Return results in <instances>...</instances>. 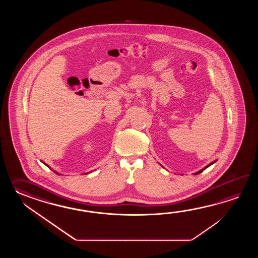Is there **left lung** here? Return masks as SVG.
Listing matches in <instances>:
<instances>
[{"label":"left lung","mask_w":258,"mask_h":258,"mask_svg":"<svg viewBox=\"0 0 258 258\" xmlns=\"http://www.w3.org/2000/svg\"><path fill=\"white\" fill-rule=\"evenodd\" d=\"M215 162H216V160H215V161H212L211 163H209V164L208 165V166H206V167H205V168H203L202 170H198V172H196V173H194V174H195V175H197V174H199L200 172H202V171H203V170H206L207 168H209V166H211V165L214 164Z\"/></svg>","instance_id":"8db88e82"}]
</instances>
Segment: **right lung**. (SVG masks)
<instances>
[{
    "instance_id": "obj_1",
    "label": "right lung",
    "mask_w": 258,
    "mask_h": 258,
    "mask_svg": "<svg viewBox=\"0 0 258 258\" xmlns=\"http://www.w3.org/2000/svg\"><path fill=\"white\" fill-rule=\"evenodd\" d=\"M41 162H42V163H43V164L46 165V166H47V167H49V165L46 164V163H45V162H43V161H41ZM53 171H54V172H55V173H56V174H59V173H58V172H56V171H55V170H53ZM87 173H88V172H87ZM87 173H86V174H87ZM59 175H60V174H59Z\"/></svg>"
}]
</instances>
